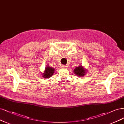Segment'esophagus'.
I'll list each match as a JSON object with an SVG mask.
<instances>
[{"mask_svg":"<svg viewBox=\"0 0 124 124\" xmlns=\"http://www.w3.org/2000/svg\"><path fill=\"white\" fill-rule=\"evenodd\" d=\"M67 67H68L67 66H65V65H62L61 66L62 68H67Z\"/></svg>","mask_w":124,"mask_h":124,"instance_id":"1","label":"esophagus"}]
</instances>
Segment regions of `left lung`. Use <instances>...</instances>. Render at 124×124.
Listing matches in <instances>:
<instances>
[{"label": "left lung", "instance_id": "left-lung-1", "mask_svg": "<svg viewBox=\"0 0 124 124\" xmlns=\"http://www.w3.org/2000/svg\"><path fill=\"white\" fill-rule=\"evenodd\" d=\"M73 72L74 74L78 76L82 77L86 74L87 70L84 69L82 65H80L79 66L75 68Z\"/></svg>", "mask_w": 124, "mask_h": 124}]
</instances>
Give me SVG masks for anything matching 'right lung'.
<instances>
[{
	"mask_svg": "<svg viewBox=\"0 0 124 124\" xmlns=\"http://www.w3.org/2000/svg\"><path fill=\"white\" fill-rule=\"evenodd\" d=\"M54 68L49 67V66H46L45 68V70L44 72L42 73V78H50V77L54 73Z\"/></svg>",
	"mask_w": 124,
	"mask_h": 124,
	"instance_id": "add662e5",
	"label": "right lung"
}]
</instances>
